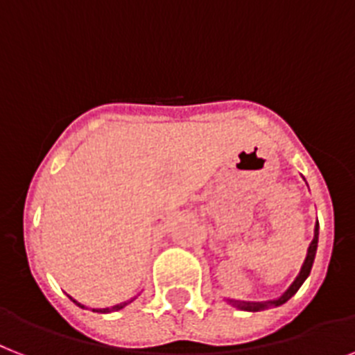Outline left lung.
Wrapping results in <instances>:
<instances>
[{
    "instance_id": "1",
    "label": "left lung",
    "mask_w": 355,
    "mask_h": 355,
    "mask_svg": "<svg viewBox=\"0 0 355 355\" xmlns=\"http://www.w3.org/2000/svg\"><path fill=\"white\" fill-rule=\"evenodd\" d=\"M318 241H319V224H315V230H313V239H312V243H310V246H308L306 259H304V262H302L301 272H299V275L295 277V281L290 284V288H288L286 292L282 293L279 299H273V301H262V302L235 301V299H226V301L230 302V304H233L235 308H239V310H244V312H261V310H268V308H275V306H281V304H284L288 299L293 297V295L297 293L299 288L302 286V282L306 281V277L310 275L313 259H315V252H318Z\"/></svg>"
}]
</instances>
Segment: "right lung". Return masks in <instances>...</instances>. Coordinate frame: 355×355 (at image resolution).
<instances>
[{"label":"right lung","mask_w":355,"mask_h":355,"mask_svg":"<svg viewBox=\"0 0 355 355\" xmlns=\"http://www.w3.org/2000/svg\"><path fill=\"white\" fill-rule=\"evenodd\" d=\"M71 299H73V297H71ZM131 301H132V299H131ZM131 301H128V302H122V304H116V306H112V308H98V310H93V312H100V313L116 312V310H120V308L128 306V304H129V302H131ZM73 302H76V301H74V299H73ZM76 304H78V306H80V308H85V306H83V304H80V302H76Z\"/></svg>","instance_id":"1"}]
</instances>
